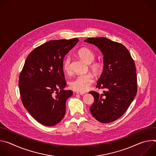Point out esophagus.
<instances>
[{"label":"esophagus","mask_w":156,"mask_h":156,"mask_svg":"<svg viewBox=\"0 0 156 156\" xmlns=\"http://www.w3.org/2000/svg\"><path fill=\"white\" fill-rule=\"evenodd\" d=\"M76 93L78 94H79V95H83V94H85V93H84V92H80V91H76Z\"/></svg>","instance_id":"34e87169"}]
</instances>
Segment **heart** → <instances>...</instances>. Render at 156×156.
<instances>
[{"label":"heart","mask_w":156,"mask_h":156,"mask_svg":"<svg viewBox=\"0 0 156 156\" xmlns=\"http://www.w3.org/2000/svg\"><path fill=\"white\" fill-rule=\"evenodd\" d=\"M77 55L82 60L89 63V68L93 73L98 75L102 72L103 64L100 60H94L95 54L91 49L86 47L81 48L78 51ZM62 68L66 73L71 72V58L70 57H66L64 58ZM93 81V75L90 73H87L76 76L70 81V86L72 90L75 91L84 92L90 87Z\"/></svg>","instance_id":"heart-1"}]
</instances>
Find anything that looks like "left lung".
Instances as JSON below:
<instances>
[{
  "mask_svg": "<svg viewBox=\"0 0 156 156\" xmlns=\"http://www.w3.org/2000/svg\"><path fill=\"white\" fill-rule=\"evenodd\" d=\"M84 42L97 46L104 55V70L96 87L103 94L90 91L94 102L90 108L93 116L101 123H110L125 112L137 93L135 62L122 44L104 37H89Z\"/></svg>",
  "mask_w": 156,
  "mask_h": 156,
  "instance_id": "obj_1",
  "label": "left lung"
}]
</instances>
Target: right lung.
I'll list each match as a JSON object with an SVG mask.
<instances>
[{
    "label": "right lung",
    "instance_id": "add662e5",
    "mask_svg": "<svg viewBox=\"0 0 156 156\" xmlns=\"http://www.w3.org/2000/svg\"><path fill=\"white\" fill-rule=\"evenodd\" d=\"M78 38L49 41L35 48L27 57L18 81L22 103L41 124L59 123L66 111V101L73 91L66 85L63 58L78 42Z\"/></svg>",
    "mask_w": 156,
    "mask_h": 156
}]
</instances>
